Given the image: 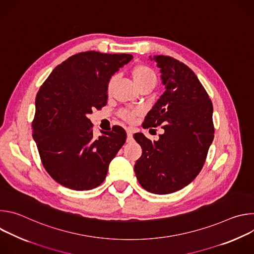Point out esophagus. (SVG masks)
Here are the masks:
<instances>
[{"label": "esophagus", "instance_id": "obj_1", "mask_svg": "<svg viewBox=\"0 0 254 254\" xmlns=\"http://www.w3.org/2000/svg\"><path fill=\"white\" fill-rule=\"evenodd\" d=\"M127 141H130L132 139V130L130 128H127Z\"/></svg>", "mask_w": 254, "mask_h": 254}]
</instances>
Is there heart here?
<instances>
[{"instance_id":"heart-1","label":"heart","mask_w":254,"mask_h":254,"mask_svg":"<svg viewBox=\"0 0 254 254\" xmlns=\"http://www.w3.org/2000/svg\"><path fill=\"white\" fill-rule=\"evenodd\" d=\"M131 76L133 78L134 83L138 87V89L143 87V86H146V85L156 83L155 72L153 71L152 68H150L149 66L144 65V64L135 65L131 70ZM114 82H115V76H113L107 82V87H106L107 93L111 92ZM120 115L124 120H126L127 122H131L138 115V112L137 111H130V110H124V111L121 112Z\"/></svg>"}]
</instances>
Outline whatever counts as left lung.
<instances>
[{"label": "left lung", "instance_id": "8db88e82", "mask_svg": "<svg viewBox=\"0 0 254 254\" xmlns=\"http://www.w3.org/2000/svg\"><path fill=\"white\" fill-rule=\"evenodd\" d=\"M152 60L160 68L166 90L142 127L162 126L165 131L157 141L141 132L133 134L142 150L134 173L143 189L162 195L186 187L202 170L214 138L213 105L187 65L164 55Z\"/></svg>", "mask_w": 254, "mask_h": 254}]
</instances>
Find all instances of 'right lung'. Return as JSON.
Segmentation results:
<instances>
[{
    "mask_svg": "<svg viewBox=\"0 0 254 254\" xmlns=\"http://www.w3.org/2000/svg\"><path fill=\"white\" fill-rule=\"evenodd\" d=\"M131 59L130 54L81 52L56 66L41 85L32 135L45 170L60 185L84 191L104 181L127 132L115 126L95 138L87 116L106 105L108 80Z\"/></svg>",
    "mask_w": 254,
    "mask_h": 254,
    "instance_id": "right-lung-1",
    "label": "right lung"
}]
</instances>
